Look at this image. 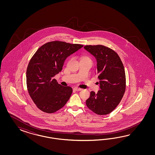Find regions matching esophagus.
Masks as SVG:
<instances>
[{"mask_svg": "<svg viewBox=\"0 0 155 155\" xmlns=\"http://www.w3.org/2000/svg\"><path fill=\"white\" fill-rule=\"evenodd\" d=\"M73 90L75 91H81V90H82V89H81V88H78V87H74Z\"/></svg>", "mask_w": 155, "mask_h": 155, "instance_id": "obj_1", "label": "esophagus"}]
</instances>
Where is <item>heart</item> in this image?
Masks as SVG:
<instances>
[{"mask_svg":"<svg viewBox=\"0 0 155 155\" xmlns=\"http://www.w3.org/2000/svg\"><path fill=\"white\" fill-rule=\"evenodd\" d=\"M85 58H87V57H84L82 59H85Z\"/></svg>","mask_w":155,"mask_h":155,"instance_id":"obj_1","label":"heart"}]
</instances>
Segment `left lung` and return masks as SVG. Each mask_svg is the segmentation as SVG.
<instances>
[{"mask_svg":"<svg viewBox=\"0 0 155 155\" xmlns=\"http://www.w3.org/2000/svg\"><path fill=\"white\" fill-rule=\"evenodd\" d=\"M84 49L95 58L97 69L95 74L99 80L97 93L91 91L86 101L87 107L94 113L107 115L120 103L126 90L124 66L117 53L101 45H86Z\"/></svg>","mask_w":155,"mask_h":155,"instance_id":"8db88e82","label":"left lung"}]
</instances>
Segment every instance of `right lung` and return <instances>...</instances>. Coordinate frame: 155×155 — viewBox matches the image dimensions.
I'll return each mask as SVG.
<instances>
[{"mask_svg":"<svg viewBox=\"0 0 155 155\" xmlns=\"http://www.w3.org/2000/svg\"><path fill=\"white\" fill-rule=\"evenodd\" d=\"M83 47L63 41L44 44L28 64L26 77L28 93L38 108L53 113L65 105L73 92L69 86H63L53 77L60 72L68 57Z\"/></svg>","mask_w":155,"mask_h":155,"instance_id":"obj_1","label":"right lung"}]
</instances>
